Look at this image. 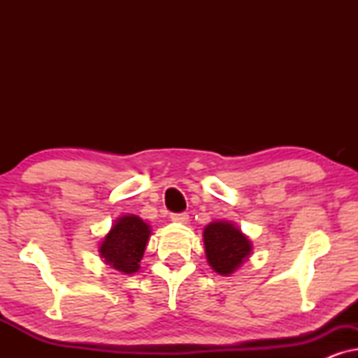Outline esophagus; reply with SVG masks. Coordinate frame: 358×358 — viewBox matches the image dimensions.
<instances>
[{
	"instance_id": "1",
	"label": "esophagus",
	"mask_w": 358,
	"mask_h": 358,
	"mask_svg": "<svg viewBox=\"0 0 358 358\" xmlns=\"http://www.w3.org/2000/svg\"><path fill=\"white\" fill-rule=\"evenodd\" d=\"M171 220L178 223H187L189 222V213L180 212V213H171Z\"/></svg>"
}]
</instances>
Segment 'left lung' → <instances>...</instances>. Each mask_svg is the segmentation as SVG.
Returning a JSON list of instances; mask_svg holds the SVG:
<instances>
[{
	"instance_id": "left-lung-1",
	"label": "left lung",
	"mask_w": 358,
	"mask_h": 358,
	"mask_svg": "<svg viewBox=\"0 0 358 358\" xmlns=\"http://www.w3.org/2000/svg\"><path fill=\"white\" fill-rule=\"evenodd\" d=\"M203 243L208 264L222 275L233 273L251 254L249 239L227 222L210 223L203 229Z\"/></svg>"
}]
</instances>
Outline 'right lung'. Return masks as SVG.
<instances>
[{"label":"right lung","mask_w":358,"mask_h":358,"mask_svg":"<svg viewBox=\"0 0 358 358\" xmlns=\"http://www.w3.org/2000/svg\"><path fill=\"white\" fill-rule=\"evenodd\" d=\"M150 233V227L143 220L135 215H125L107 233L99 248L101 256L117 271L134 273L140 267Z\"/></svg>","instance_id":"add662e5"}]
</instances>
